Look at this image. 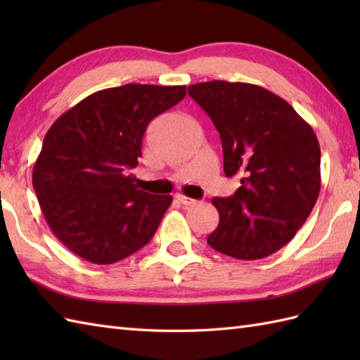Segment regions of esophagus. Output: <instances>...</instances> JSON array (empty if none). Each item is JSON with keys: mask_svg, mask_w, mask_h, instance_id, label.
<instances>
[{"mask_svg": "<svg viewBox=\"0 0 360 360\" xmlns=\"http://www.w3.org/2000/svg\"><path fill=\"white\" fill-rule=\"evenodd\" d=\"M176 200H178L181 204H184V205H192V204H196V200H192V198L184 196V195H181V193L176 195Z\"/></svg>", "mask_w": 360, "mask_h": 360, "instance_id": "esophagus-1", "label": "esophagus"}]
</instances>
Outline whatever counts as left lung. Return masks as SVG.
<instances>
[{"mask_svg":"<svg viewBox=\"0 0 360 360\" xmlns=\"http://www.w3.org/2000/svg\"><path fill=\"white\" fill-rule=\"evenodd\" d=\"M188 94L218 129L227 178L241 186L213 198L219 224L207 243L238 259L272 255L292 240L320 192V145L286 101L258 85L213 80Z\"/></svg>","mask_w":360,"mask_h":360,"instance_id":"8db88e82","label":"left lung"}]
</instances>
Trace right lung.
<instances>
[{
  "label": "right lung",
  "mask_w": 360,
  "mask_h": 360,
  "mask_svg": "<svg viewBox=\"0 0 360 360\" xmlns=\"http://www.w3.org/2000/svg\"><path fill=\"white\" fill-rule=\"evenodd\" d=\"M186 94L184 85L102 89L48 129L32 186L52 233L75 255L111 264L153 238L173 198L139 190L129 170L150 122Z\"/></svg>",
  "instance_id": "1"
}]
</instances>
